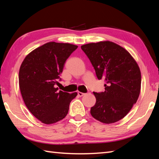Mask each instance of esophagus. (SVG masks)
I'll return each mask as SVG.
<instances>
[{"mask_svg":"<svg viewBox=\"0 0 159 159\" xmlns=\"http://www.w3.org/2000/svg\"><path fill=\"white\" fill-rule=\"evenodd\" d=\"M77 93H78V95H79V96H80V97H82V96L85 95V93L80 92H78Z\"/></svg>","mask_w":159,"mask_h":159,"instance_id":"34e87169","label":"esophagus"}]
</instances>
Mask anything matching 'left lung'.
<instances>
[{
	"instance_id": "8db88e82",
	"label": "left lung",
	"mask_w": 159,
	"mask_h": 159,
	"mask_svg": "<svg viewBox=\"0 0 159 159\" xmlns=\"http://www.w3.org/2000/svg\"><path fill=\"white\" fill-rule=\"evenodd\" d=\"M81 49L95 69L97 78L103 79L105 91L93 92L96 98L91 108L92 117L104 124L122 119L137 102L141 76L136 61L126 49L109 41L90 43Z\"/></svg>"
}]
</instances>
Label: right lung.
<instances>
[{"instance_id": "right-lung-1", "label": "right lung", "mask_w": 159, "mask_h": 159, "mask_svg": "<svg viewBox=\"0 0 159 159\" xmlns=\"http://www.w3.org/2000/svg\"><path fill=\"white\" fill-rule=\"evenodd\" d=\"M78 48L67 43L48 42L25 57L19 71V86L25 105L42 123L63 120L77 93L58 91L57 81L66 60Z\"/></svg>"}]
</instances>
